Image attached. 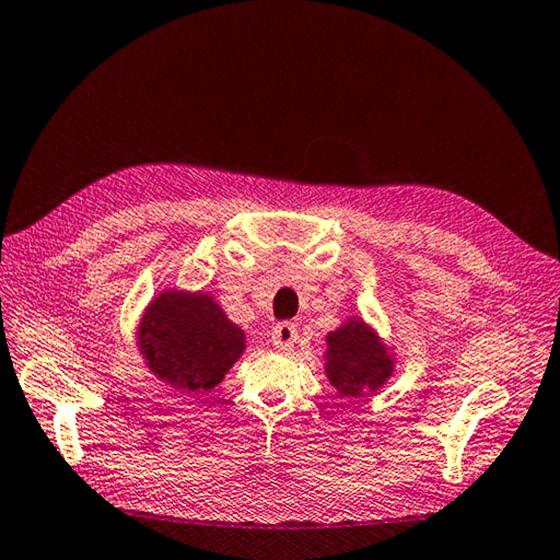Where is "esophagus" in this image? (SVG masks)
Instances as JSON below:
<instances>
[{
    "instance_id": "1",
    "label": "esophagus",
    "mask_w": 560,
    "mask_h": 560,
    "mask_svg": "<svg viewBox=\"0 0 560 560\" xmlns=\"http://www.w3.org/2000/svg\"><path fill=\"white\" fill-rule=\"evenodd\" d=\"M298 340V328L291 322H281L275 326V331H271V346L277 350H291Z\"/></svg>"
}]
</instances>
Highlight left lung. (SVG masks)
Returning a JSON list of instances; mask_svg holds the SVG:
<instances>
[{
    "instance_id": "1",
    "label": "left lung",
    "mask_w": 560,
    "mask_h": 560,
    "mask_svg": "<svg viewBox=\"0 0 560 560\" xmlns=\"http://www.w3.org/2000/svg\"><path fill=\"white\" fill-rule=\"evenodd\" d=\"M326 378L340 397L376 393L395 374V354L362 317H350L326 336Z\"/></svg>"
}]
</instances>
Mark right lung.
I'll list each match as a JSON object with an SVG mask.
<instances>
[{"mask_svg": "<svg viewBox=\"0 0 560 560\" xmlns=\"http://www.w3.org/2000/svg\"><path fill=\"white\" fill-rule=\"evenodd\" d=\"M137 348L155 378L186 395L220 385L246 350V334L210 293L167 289L143 310Z\"/></svg>", "mask_w": 560, "mask_h": 560, "instance_id": "1", "label": "right lung"}]
</instances>
